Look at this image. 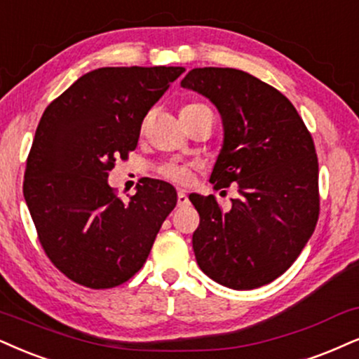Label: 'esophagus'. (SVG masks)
Segmentation results:
<instances>
[{"mask_svg":"<svg viewBox=\"0 0 359 359\" xmlns=\"http://www.w3.org/2000/svg\"><path fill=\"white\" fill-rule=\"evenodd\" d=\"M189 203L187 193L184 191H178V206H187Z\"/></svg>","mask_w":359,"mask_h":359,"instance_id":"esophagus-1","label":"esophagus"}]
</instances>
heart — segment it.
I'll return each mask as SVG.
<instances>
[{"instance_id":"obj_1","label":"heart","mask_w":359,"mask_h":359,"mask_svg":"<svg viewBox=\"0 0 359 359\" xmlns=\"http://www.w3.org/2000/svg\"><path fill=\"white\" fill-rule=\"evenodd\" d=\"M198 108H205V104L203 103L187 104L183 109H181V113L193 111V109H198ZM159 175H161L163 178L172 181V183L184 184V183H188L189 175H191V168L187 165H165V166L159 168Z\"/></svg>"}]
</instances>
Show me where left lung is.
Instances as JSON below:
<instances>
[{
    "instance_id": "left-lung-1",
    "label": "left lung",
    "mask_w": 359,
    "mask_h": 359,
    "mask_svg": "<svg viewBox=\"0 0 359 359\" xmlns=\"http://www.w3.org/2000/svg\"><path fill=\"white\" fill-rule=\"evenodd\" d=\"M181 86L218 108L224 143L210 181L215 189L236 183L240 191L229 211L211 194H189L200 213L198 264L233 290L268 285L294 263L320 216L311 133L285 95L240 69L194 68Z\"/></svg>"
}]
</instances>
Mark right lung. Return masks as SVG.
<instances>
[{
  "instance_id": "add662e5",
  "label": "right lung",
  "mask_w": 359,
  "mask_h": 359,
  "mask_svg": "<svg viewBox=\"0 0 359 359\" xmlns=\"http://www.w3.org/2000/svg\"><path fill=\"white\" fill-rule=\"evenodd\" d=\"M184 68H100L44 109L26 159L23 193L44 253L66 278L91 290L140 271L176 189L144 180L123 201L108 184L116 159L138 144L141 123Z\"/></svg>"
}]
</instances>
